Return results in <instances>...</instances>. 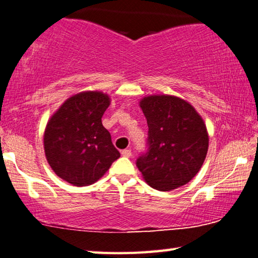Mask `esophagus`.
<instances>
[{
  "label": "esophagus",
  "mask_w": 258,
  "mask_h": 258,
  "mask_svg": "<svg viewBox=\"0 0 258 258\" xmlns=\"http://www.w3.org/2000/svg\"><path fill=\"white\" fill-rule=\"evenodd\" d=\"M121 155L124 157H131V155H132V153H131L130 149H124L121 151Z\"/></svg>",
  "instance_id": "1"
}]
</instances>
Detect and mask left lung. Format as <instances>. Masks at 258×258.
Masks as SVG:
<instances>
[{"label": "left lung", "instance_id": "obj_1", "mask_svg": "<svg viewBox=\"0 0 258 258\" xmlns=\"http://www.w3.org/2000/svg\"><path fill=\"white\" fill-rule=\"evenodd\" d=\"M140 107L148 124V149L137 159L142 177L161 191L186 185L201 169L209 147L202 117L172 95L144 97Z\"/></svg>", "mask_w": 258, "mask_h": 258}]
</instances>
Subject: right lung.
Returning a JSON list of instances; mask_svg holds the SVG:
<instances>
[{
    "mask_svg": "<svg viewBox=\"0 0 258 258\" xmlns=\"http://www.w3.org/2000/svg\"><path fill=\"white\" fill-rule=\"evenodd\" d=\"M109 104L107 94L83 92L65 101L48 121L43 137L47 161L73 186L92 185L120 156L102 125Z\"/></svg>",
    "mask_w": 258,
    "mask_h": 258,
    "instance_id": "obj_1",
    "label": "right lung"
}]
</instances>
